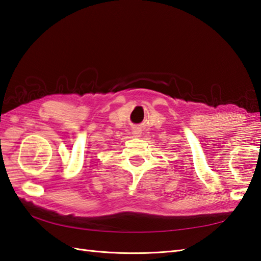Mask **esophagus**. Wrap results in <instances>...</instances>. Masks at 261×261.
Instances as JSON below:
<instances>
[{
  "label": "esophagus",
  "mask_w": 261,
  "mask_h": 261,
  "mask_svg": "<svg viewBox=\"0 0 261 261\" xmlns=\"http://www.w3.org/2000/svg\"><path fill=\"white\" fill-rule=\"evenodd\" d=\"M133 134H134L136 137H138V136H141V130L138 129V128H135L134 130H133Z\"/></svg>",
  "instance_id": "esophagus-1"
}]
</instances>
